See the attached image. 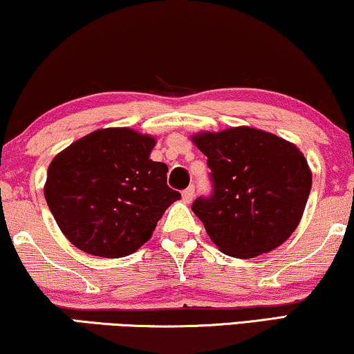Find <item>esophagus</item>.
Masks as SVG:
<instances>
[{
    "instance_id": "1",
    "label": "esophagus",
    "mask_w": 354,
    "mask_h": 354,
    "mask_svg": "<svg viewBox=\"0 0 354 354\" xmlns=\"http://www.w3.org/2000/svg\"><path fill=\"white\" fill-rule=\"evenodd\" d=\"M194 194H196V189H194V186H189L187 189H184V191H183V201L186 203L192 202Z\"/></svg>"
}]
</instances>
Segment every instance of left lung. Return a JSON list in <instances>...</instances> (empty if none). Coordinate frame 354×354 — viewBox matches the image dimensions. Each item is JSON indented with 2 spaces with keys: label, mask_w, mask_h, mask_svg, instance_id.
Masks as SVG:
<instances>
[{
  "label": "left lung",
  "mask_w": 354,
  "mask_h": 354,
  "mask_svg": "<svg viewBox=\"0 0 354 354\" xmlns=\"http://www.w3.org/2000/svg\"><path fill=\"white\" fill-rule=\"evenodd\" d=\"M196 146L207 156L213 192L197 197L201 218L223 253L253 258L287 241L300 223L311 191V170L295 144L239 127L198 133Z\"/></svg>",
  "instance_id": "8db88e82"
}]
</instances>
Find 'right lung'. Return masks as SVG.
I'll return each mask as SVG.
<instances>
[{
	"label": "right lung",
	"instance_id": "add662e5",
	"mask_svg": "<svg viewBox=\"0 0 354 354\" xmlns=\"http://www.w3.org/2000/svg\"><path fill=\"white\" fill-rule=\"evenodd\" d=\"M156 138L131 128L86 134L53 158L44 197L68 241L89 255H131L181 194L151 160Z\"/></svg>",
	"mask_w": 354,
	"mask_h": 354
}]
</instances>
